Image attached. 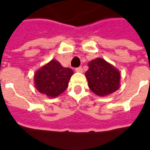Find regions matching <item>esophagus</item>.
Wrapping results in <instances>:
<instances>
[{"instance_id":"34e87169","label":"esophagus","mask_w":150,"mask_h":150,"mask_svg":"<svg viewBox=\"0 0 150 150\" xmlns=\"http://www.w3.org/2000/svg\"><path fill=\"white\" fill-rule=\"evenodd\" d=\"M75 70H76V72H79V73H82V72H83V69H82L81 66H80V67H78V68L75 69Z\"/></svg>"}]
</instances>
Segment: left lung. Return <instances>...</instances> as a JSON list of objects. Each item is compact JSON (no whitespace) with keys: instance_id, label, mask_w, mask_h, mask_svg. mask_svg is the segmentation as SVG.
<instances>
[{"instance_id":"8db88e82","label":"left lung","mask_w":150,"mask_h":150,"mask_svg":"<svg viewBox=\"0 0 150 150\" xmlns=\"http://www.w3.org/2000/svg\"><path fill=\"white\" fill-rule=\"evenodd\" d=\"M85 76L89 88L97 96H104L119 89L120 81L119 70L103 58L91 61Z\"/></svg>"}]
</instances>
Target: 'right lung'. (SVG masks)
Wrapping results in <instances>:
<instances>
[{
  "instance_id": "obj_1",
  "label": "right lung",
  "mask_w": 150,
  "mask_h": 150,
  "mask_svg": "<svg viewBox=\"0 0 150 150\" xmlns=\"http://www.w3.org/2000/svg\"><path fill=\"white\" fill-rule=\"evenodd\" d=\"M74 74L69 68H64L56 60H51L35 74L37 90L50 97H56L68 88L69 81Z\"/></svg>"
}]
</instances>
